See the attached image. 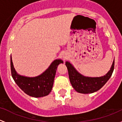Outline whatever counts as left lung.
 Returning <instances> with one entry per match:
<instances>
[{"label":"left lung","mask_w":122,"mask_h":122,"mask_svg":"<svg viewBox=\"0 0 122 122\" xmlns=\"http://www.w3.org/2000/svg\"><path fill=\"white\" fill-rule=\"evenodd\" d=\"M65 65L68 70L69 77L72 87L77 92L88 94L95 92L101 89L110 79L114 70L115 60L113 61L110 70L101 77H86L79 73L69 61H66Z\"/></svg>","instance_id":"1"}]
</instances>
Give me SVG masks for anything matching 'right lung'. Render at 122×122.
Listing matches in <instances>:
<instances>
[{"label": "right lung", "instance_id": "obj_1", "mask_svg": "<svg viewBox=\"0 0 122 122\" xmlns=\"http://www.w3.org/2000/svg\"><path fill=\"white\" fill-rule=\"evenodd\" d=\"M63 63L61 59L55 60L41 75L30 77L21 76L16 72L10 56L11 73L17 86L25 93L32 97H43L48 95L52 90L57 67L60 63Z\"/></svg>", "mask_w": 122, "mask_h": 122}]
</instances>
